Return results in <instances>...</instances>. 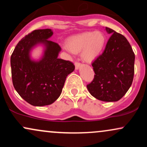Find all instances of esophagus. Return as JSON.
Masks as SVG:
<instances>
[{
    "mask_svg": "<svg viewBox=\"0 0 147 147\" xmlns=\"http://www.w3.org/2000/svg\"><path fill=\"white\" fill-rule=\"evenodd\" d=\"M75 69H76V70H78V69L79 68V67H80L81 63H75Z\"/></svg>",
    "mask_w": 147,
    "mask_h": 147,
    "instance_id": "esophagus-1",
    "label": "esophagus"
}]
</instances>
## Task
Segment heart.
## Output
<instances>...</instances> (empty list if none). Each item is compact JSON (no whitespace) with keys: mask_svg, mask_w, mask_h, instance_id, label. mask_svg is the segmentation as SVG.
I'll return each mask as SVG.
<instances>
[{"mask_svg":"<svg viewBox=\"0 0 147 147\" xmlns=\"http://www.w3.org/2000/svg\"><path fill=\"white\" fill-rule=\"evenodd\" d=\"M106 44V36L99 31L84 32L70 37L67 48L72 53H79L84 61L92 63L100 56Z\"/></svg>","mask_w":147,"mask_h":147,"instance_id":"heart-1","label":"heart"}]
</instances>
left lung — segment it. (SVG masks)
<instances>
[{"mask_svg":"<svg viewBox=\"0 0 147 147\" xmlns=\"http://www.w3.org/2000/svg\"><path fill=\"white\" fill-rule=\"evenodd\" d=\"M105 30L111 37L102 55L92 63L95 75L87 88L99 100L117 102L132 84L135 54L123 35L106 27Z\"/></svg>","mask_w":147,"mask_h":147,"instance_id":"1","label":"left lung"}]
</instances>
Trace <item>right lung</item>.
Instances as JSON below:
<instances>
[{
  "label": "right lung",
  "mask_w": 147,
  "mask_h": 147,
  "mask_svg": "<svg viewBox=\"0 0 147 147\" xmlns=\"http://www.w3.org/2000/svg\"><path fill=\"white\" fill-rule=\"evenodd\" d=\"M52 35L51 29L34 30L18 42L10 59L15 90L34 106L55 102L61 93L66 77L75 70L72 62L58 58L61 48L49 40ZM38 46L43 51L35 60L31 52Z\"/></svg>",
  "instance_id": "1"
}]
</instances>
